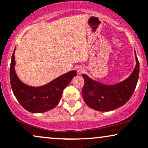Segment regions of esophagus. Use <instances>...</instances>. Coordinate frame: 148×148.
<instances>
[{
  "label": "esophagus",
  "instance_id": "obj_1",
  "mask_svg": "<svg viewBox=\"0 0 148 148\" xmlns=\"http://www.w3.org/2000/svg\"><path fill=\"white\" fill-rule=\"evenodd\" d=\"M77 71H78V74H83V73L85 72V68H84L83 67L80 66V67H78V68Z\"/></svg>",
  "mask_w": 148,
  "mask_h": 148
}]
</instances>
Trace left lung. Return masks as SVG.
Wrapping results in <instances>:
<instances>
[{"instance_id":"obj_1","label":"left lung","mask_w":148,"mask_h":148,"mask_svg":"<svg viewBox=\"0 0 148 148\" xmlns=\"http://www.w3.org/2000/svg\"><path fill=\"white\" fill-rule=\"evenodd\" d=\"M136 66L130 76L124 81L107 85L82 74L85 80L82 94L89 107L98 111H111L120 107L133 94L139 76V63L135 52Z\"/></svg>"}]
</instances>
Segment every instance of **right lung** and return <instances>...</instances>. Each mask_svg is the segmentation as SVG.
I'll list each match as a JSON object with an SVG mask.
<instances>
[{
	"label": "right lung",
	"instance_id": "obj_1",
	"mask_svg": "<svg viewBox=\"0 0 148 148\" xmlns=\"http://www.w3.org/2000/svg\"><path fill=\"white\" fill-rule=\"evenodd\" d=\"M15 50L12 55L9 73L11 86L15 97L22 107L31 113H44L55 108L61 100L63 89L77 75L76 71H70L47 85L31 87L22 83L16 75Z\"/></svg>",
	"mask_w": 148,
	"mask_h": 148
}]
</instances>
